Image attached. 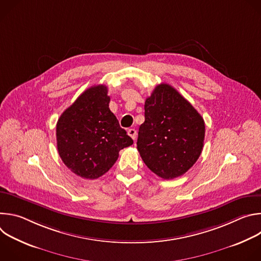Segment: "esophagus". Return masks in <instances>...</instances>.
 <instances>
[{"label":"esophagus","instance_id":"1","mask_svg":"<svg viewBox=\"0 0 261 261\" xmlns=\"http://www.w3.org/2000/svg\"><path fill=\"white\" fill-rule=\"evenodd\" d=\"M128 135L133 139V140H135V138H136V135H137V132H136V130L135 129H129L128 130Z\"/></svg>","mask_w":261,"mask_h":261}]
</instances>
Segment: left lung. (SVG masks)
I'll list each match as a JSON object with an SVG mask.
<instances>
[{"label":"left lung","mask_w":261,"mask_h":261,"mask_svg":"<svg viewBox=\"0 0 261 261\" xmlns=\"http://www.w3.org/2000/svg\"><path fill=\"white\" fill-rule=\"evenodd\" d=\"M204 133V121L191 103L171 86L161 84L145 100L137 150L154 173L172 179L195 164Z\"/></svg>","instance_id":"obj_1"}]
</instances>
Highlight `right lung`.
Returning a JSON list of instances; mask_svg holds the SVG:
<instances>
[{"instance_id":"right-lung-1","label":"right lung","mask_w":261,"mask_h":261,"mask_svg":"<svg viewBox=\"0 0 261 261\" xmlns=\"http://www.w3.org/2000/svg\"><path fill=\"white\" fill-rule=\"evenodd\" d=\"M107 87L85 91L61 115L57 146L64 164L75 174L95 179L116 163L119 152L133 143L109 109Z\"/></svg>"}]
</instances>
